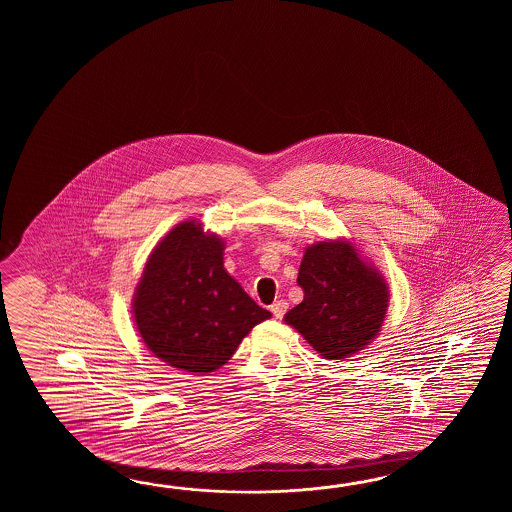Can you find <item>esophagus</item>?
Wrapping results in <instances>:
<instances>
[{
	"label": "esophagus",
	"instance_id": "1",
	"mask_svg": "<svg viewBox=\"0 0 512 512\" xmlns=\"http://www.w3.org/2000/svg\"><path fill=\"white\" fill-rule=\"evenodd\" d=\"M287 307H289V304H287L285 300L274 302V304L271 305L272 315L276 316V318H282V316L285 315V311H287Z\"/></svg>",
	"mask_w": 512,
	"mask_h": 512
}]
</instances>
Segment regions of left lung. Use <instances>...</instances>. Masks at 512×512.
Returning a JSON list of instances; mask_svg holds the SVG:
<instances>
[{
    "label": "left lung",
    "mask_w": 512,
    "mask_h": 512,
    "mask_svg": "<svg viewBox=\"0 0 512 512\" xmlns=\"http://www.w3.org/2000/svg\"><path fill=\"white\" fill-rule=\"evenodd\" d=\"M298 285L304 300L283 320L324 359H348L379 335L390 300L388 283L351 241L307 247Z\"/></svg>",
    "instance_id": "left-lung-1"
}]
</instances>
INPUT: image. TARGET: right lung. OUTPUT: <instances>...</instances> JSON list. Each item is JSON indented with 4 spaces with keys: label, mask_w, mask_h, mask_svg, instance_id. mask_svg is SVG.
<instances>
[{
    "label": "right lung",
    "mask_w": 512,
    "mask_h": 512,
    "mask_svg": "<svg viewBox=\"0 0 512 512\" xmlns=\"http://www.w3.org/2000/svg\"><path fill=\"white\" fill-rule=\"evenodd\" d=\"M225 241L190 219L153 247L133 294L146 348L177 370L207 375L227 364L252 327L271 318L223 267Z\"/></svg>",
    "instance_id": "1"
}]
</instances>
